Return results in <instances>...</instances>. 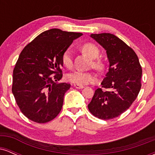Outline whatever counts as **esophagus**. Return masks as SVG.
<instances>
[{
	"label": "esophagus",
	"instance_id": "esophagus-1",
	"mask_svg": "<svg viewBox=\"0 0 155 155\" xmlns=\"http://www.w3.org/2000/svg\"><path fill=\"white\" fill-rule=\"evenodd\" d=\"M74 87H76V89H83L84 88L83 85L77 84H74Z\"/></svg>",
	"mask_w": 155,
	"mask_h": 155
}]
</instances>
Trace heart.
<instances>
[{"label":"heart","mask_w":155,"mask_h":155,"mask_svg":"<svg viewBox=\"0 0 155 155\" xmlns=\"http://www.w3.org/2000/svg\"><path fill=\"white\" fill-rule=\"evenodd\" d=\"M81 50L84 53L87 54L92 59H95L98 57L99 49L95 44L92 43H86L83 44L81 47ZM62 63L63 65L67 68H71L73 66V59L71 51L69 49H67L63 52L62 55ZM93 67L97 70H103L104 68V64L101 60H95L92 63ZM67 80L70 82L77 84H89L95 83L97 81V76L95 73L92 72H83V71H74L68 74Z\"/></svg>","instance_id":"1"}]
</instances>
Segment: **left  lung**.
<instances>
[{
	"mask_svg": "<svg viewBox=\"0 0 155 155\" xmlns=\"http://www.w3.org/2000/svg\"><path fill=\"white\" fill-rule=\"evenodd\" d=\"M90 37L106 51L109 68L101 86L110 91L97 88L88 108L97 118L111 120L124 113L136 100L141 87L142 68L136 52L116 35L104 33Z\"/></svg>",
	"mask_w": 155,
	"mask_h": 155,
	"instance_id": "obj_1",
	"label": "left lung"
}]
</instances>
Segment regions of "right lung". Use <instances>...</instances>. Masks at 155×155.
Listing matches in <instances>:
<instances>
[{"label":"right lung","instance_id":"obj_1","mask_svg":"<svg viewBox=\"0 0 155 155\" xmlns=\"http://www.w3.org/2000/svg\"><path fill=\"white\" fill-rule=\"evenodd\" d=\"M81 35L53 28L38 35L21 51L13 71L12 93L27 118L46 123L61 111L71 87L58 82L63 77L62 55Z\"/></svg>","mask_w":155,"mask_h":155}]
</instances>
